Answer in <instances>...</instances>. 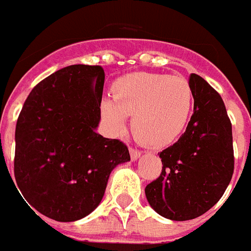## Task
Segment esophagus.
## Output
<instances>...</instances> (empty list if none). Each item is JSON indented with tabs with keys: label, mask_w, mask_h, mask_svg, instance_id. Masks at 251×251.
Wrapping results in <instances>:
<instances>
[{
	"label": "esophagus",
	"mask_w": 251,
	"mask_h": 251,
	"mask_svg": "<svg viewBox=\"0 0 251 251\" xmlns=\"http://www.w3.org/2000/svg\"><path fill=\"white\" fill-rule=\"evenodd\" d=\"M129 154H131V159L132 160H137L138 158H140V155H141L140 150L135 149V148H129Z\"/></svg>",
	"instance_id": "esophagus-1"
}]
</instances>
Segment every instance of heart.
I'll return each mask as SVG.
<instances>
[{
  "mask_svg": "<svg viewBox=\"0 0 251 251\" xmlns=\"http://www.w3.org/2000/svg\"><path fill=\"white\" fill-rule=\"evenodd\" d=\"M113 100L101 102V114L115 132L131 129L140 144L164 148L176 140L185 127L193 106V92L181 76L135 72L120 77L111 87Z\"/></svg>",
  "mask_w": 251,
  "mask_h": 251,
  "instance_id": "obj_1",
  "label": "heart"
}]
</instances>
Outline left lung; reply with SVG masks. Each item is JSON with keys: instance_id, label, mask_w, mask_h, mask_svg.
I'll list each match as a JSON object with an SVG mask.
<instances>
[{"instance_id": "obj_1", "label": "left lung", "mask_w": 251, "mask_h": 251, "mask_svg": "<svg viewBox=\"0 0 251 251\" xmlns=\"http://www.w3.org/2000/svg\"><path fill=\"white\" fill-rule=\"evenodd\" d=\"M189 84L194 107L181 137L159 153L162 172L145 194L159 215L190 220L208 211L227 189L234 168L232 124L220 94L201 76Z\"/></svg>"}]
</instances>
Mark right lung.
<instances>
[{
    "instance_id": "1",
    "label": "right lung",
    "mask_w": 251,
    "mask_h": 251,
    "mask_svg": "<svg viewBox=\"0 0 251 251\" xmlns=\"http://www.w3.org/2000/svg\"><path fill=\"white\" fill-rule=\"evenodd\" d=\"M103 81L101 66H69L40 81L22 107L14 175L28 205L50 219L91 214L111 171L131 159L126 144L96 132Z\"/></svg>"
}]
</instances>
